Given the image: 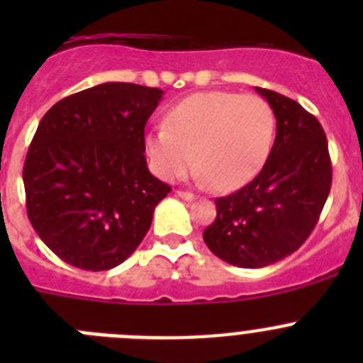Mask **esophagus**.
<instances>
[{
	"label": "esophagus",
	"instance_id": "1",
	"mask_svg": "<svg viewBox=\"0 0 363 363\" xmlns=\"http://www.w3.org/2000/svg\"><path fill=\"white\" fill-rule=\"evenodd\" d=\"M176 194H178V196L185 201H192L194 198H196L194 194H192V192H189V191H176Z\"/></svg>",
	"mask_w": 363,
	"mask_h": 363
}]
</instances>
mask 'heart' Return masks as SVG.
Returning <instances> with one entry per match:
<instances>
[{"instance_id": "heart-1", "label": "heart", "mask_w": 363, "mask_h": 363, "mask_svg": "<svg viewBox=\"0 0 363 363\" xmlns=\"http://www.w3.org/2000/svg\"><path fill=\"white\" fill-rule=\"evenodd\" d=\"M274 136L267 101L238 92H198L167 112L165 125L149 130L145 149L154 172L178 179L194 165L220 191L251 182L264 167Z\"/></svg>"}]
</instances>
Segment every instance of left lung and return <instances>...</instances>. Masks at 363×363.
I'll list each match as a JSON object with an SVG mask.
<instances>
[{"instance_id":"left-lung-1","label":"left lung","mask_w":363,"mask_h":363,"mask_svg":"<svg viewBox=\"0 0 363 363\" xmlns=\"http://www.w3.org/2000/svg\"><path fill=\"white\" fill-rule=\"evenodd\" d=\"M277 118L264 169L229 196L216 198V220L203 230L213 255L259 269L293 255L313 233L333 182L322 125L298 101L256 86Z\"/></svg>"}]
</instances>
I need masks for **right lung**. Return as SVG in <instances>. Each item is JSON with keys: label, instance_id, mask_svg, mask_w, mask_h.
Listing matches in <instances>:
<instances>
[{"label": "right lung", "instance_id": "add662e5", "mask_svg": "<svg viewBox=\"0 0 363 363\" xmlns=\"http://www.w3.org/2000/svg\"><path fill=\"white\" fill-rule=\"evenodd\" d=\"M163 91L108 82L60 99L23 165L27 214L56 256L85 271L123 264L171 187L147 169L145 123Z\"/></svg>", "mask_w": 363, "mask_h": 363}]
</instances>
